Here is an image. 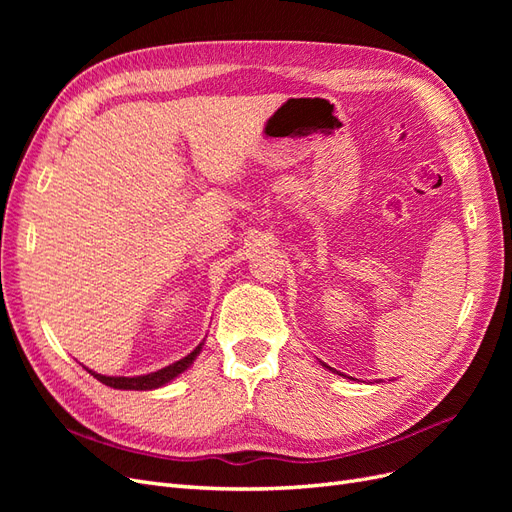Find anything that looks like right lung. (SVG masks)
I'll use <instances>...</instances> for the list:
<instances>
[{"mask_svg":"<svg viewBox=\"0 0 512 512\" xmlns=\"http://www.w3.org/2000/svg\"><path fill=\"white\" fill-rule=\"evenodd\" d=\"M200 348H203V344H198L188 356H183V359H179L177 363L168 365L164 369H158L153 371V374H147V376H134V378H115V376H102V374H96V371H89L91 376L98 378L102 384L106 386H113V389H126V391H151V389H158V386L166 384L173 380L175 376H179L181 371L188 369L192 365V361L198 356Z\"/></svg>","mask_w":512,"mask_h":512,"instance_id":"right-lung-1","label":"right lung"}]
</instances>
